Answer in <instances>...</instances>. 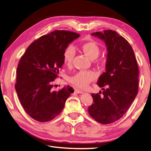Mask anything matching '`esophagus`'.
I'll use <instances>...</instances> for the list:
<instances>
[{"label": "esophagus", "mask_w": 151, "mask_h": 151, "mask_svg": "<svg viewBox=\"0 0 151 151\" xmlns=\"http://www.w3.org/2000/svg\"><path fill=\"white\" fill-rule=\"evenodd\" d=\"M75 92L76 93H84V91H83L80 90V89H75Z\"/></svg>", "instance_id": "34e87169"}]
</instances>
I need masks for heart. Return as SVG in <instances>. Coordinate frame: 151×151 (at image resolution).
<instances>
[{
    "mask_svg": "<svg viewBox=\"0 0 151 151\" xmlns=\"http://www.w3.org/2000/svg\"><path fill=\"white\" fill-rule=\"evenodd\" d=\"M81 49L86 56L92 60H95L101 52L100 47L95 41L90 40L83 43L81 45ZM75 49L71 46L67 47L63 53V62L67 66L72 64L75 56ZM97 75L92 70H81L76 73L69 78V81L76 87L84 89L88 87L89 83L95 81Z\"/></svg>",
    "mask_w": 151,
    "mask_h": 151,
    "instance_id": "1",
    "label": "heart"
}]
</instances>
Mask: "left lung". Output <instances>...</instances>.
<instances>
[{
	"instance_id": "8db88e82",
	"label": "left lung",
	"mask_w": 151,
	"mask_h": 151,
	"mask_svg": "<svg viewBox=\"0 0 151 151\" xmlns=\"http://www.w3.org/2000/svg\"><path fill=\"white\" fill-rule=\"evenodd\" d=\"M91 36L105 43L107 56L106 70L97 82L103 91L102 95L101 91L91 94L93 103L88 107V113L98 123L107 124L123 117L135 99L139 69L132 47L116 32L107 30Z\"/></svg>"
}]
</instances>
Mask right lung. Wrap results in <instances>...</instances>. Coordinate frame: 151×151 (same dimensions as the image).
<instances>
[{"instance_id": "right-lung-1", "label": "right lung", "mask_w": 151, "mask_h": 151, "mask_svg": "<svg viewBox=\"0 0 151 151\" xmlns=\"http://www.w3.org/2000/svg\"><path fill=\"white\" fill-rule=\"evenodd\" d=\"M78 34L55 30L32 43L17 68L15 88L27 114L40 122L51 121L64 108L74 90L69 86L53 91L52 82L62 67L63 53Z\"/></svg>"}]
</instances>
